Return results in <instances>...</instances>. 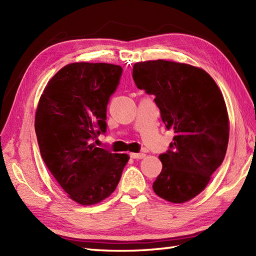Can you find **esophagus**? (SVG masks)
Segmentation results:
<instances>
[{"label":"esophagus","instance_id":"obj_1","mask_svg":"<svg viewBox=\"0 0 256 256\" xmlns=\"http://www.w3.org/2000/svg\"><path fill=\"white\" fill-rule=\"evenodd\" d=\"M130 156H131V158H134V160H142L145 157V154H143V153H131V154H130Z\"/></svg>","mask_w":256,"mask_h":256}]
</instances>
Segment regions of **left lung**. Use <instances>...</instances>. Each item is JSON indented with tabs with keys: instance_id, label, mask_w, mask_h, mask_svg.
<instances>
[{
	"instance_id": "obj_1",
	"label": "left lung",
	"mask_w": 256,
	"mask_h": 256,
	"mask_svg": "<svg viewBox=\"0 0 256 256\" xmlns=\"http://www.w3.org/2000/svg\"><path fill=\"white\" fill-rule=\"evenodd\" d=\"M133 79L138 89L155 96L160 118L175 136L165 154L154 192L172 204L199 194L224 160L230 122L216 81L204 69L158 60L136 62Z\"/></svg>"
}]
</instances>
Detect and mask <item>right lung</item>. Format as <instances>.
Here are the masks:
<instances>
[{"label":"right lung","mask_w":256,"mask_h":256,"mask_svg":"<svg viewBox=\"0 0 256 256\" xmlns=\"http://www.w3.org/2000/svg\"><path fill=\"white\" fill-rule=\"evenodd\" d=\"M121 74L118 64H69L48 81L38 102L35 132L42 158L79 204L108 198L130 160L92 142L106 131V106Z\"/></svg>","instance_id":"right-lung-1"}]
</instances>
